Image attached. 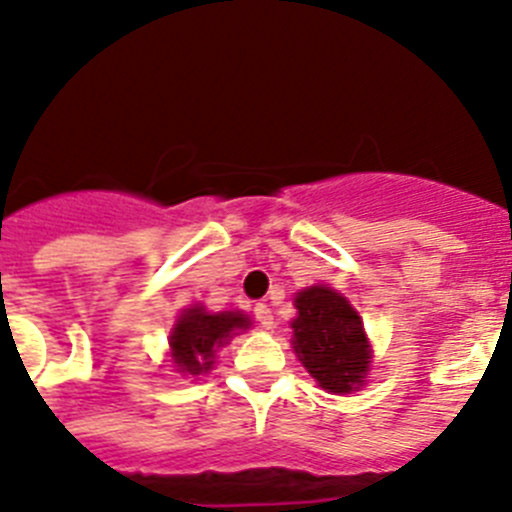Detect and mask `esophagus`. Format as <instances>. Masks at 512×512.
<instances>
[{"label": "esophagus", "mask_w": 512, "mask_h": 512, "mask_svg": "<svg viewBox=\"0 0 512 512\" xmlns=\"http://www.w3.org/2000/svg\"><path fill=\"white\" fill-rule=\"evenodd\" d=\"M253 312H256V320H259L261 328H274V315H271V307L266 305V302H259V305L253 307Z\"/></svg>", "instance_id": "34e87169"}]
</instances>
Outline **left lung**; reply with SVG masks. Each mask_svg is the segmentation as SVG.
Instances as JSON below:
<instances>
[{
    "label": "left lung",
    "instance_id": "obj_1",
    "mask_svg": "<svg viewBox=\"0 0 512 512\" xmlns=\"http://www.w3.org/2000/svg\"><path fill=\"white\" fill-rule=\"evenodd\" d=\"M292 348L310 377L333 395L361 390L372 364V348L354 305L336 289L315 284L295 297Z\"/></svg>",
    "mask_w": 512,
    "mask_h": 512
}]
</instances>
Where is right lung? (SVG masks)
<instances>
[{
	"label": "right lung",
	"instance_id": "1",
	"mask_svg": "<svg viewBox=\"0 0 512 512\" xmlns=\"http://www.w3.org/2000/svg\"><path fill=\"white\" fill-rule=\"evenodd\" d=\"M248 325V315L238 310L207 312L202 305L187 307L171 328V364L184 377L207 374L215 366L217 348L225 346L235 336V330H246Z\"/></svg>",
	"mask_w": 512,
	"mask_h": 512
}]
</instances>
